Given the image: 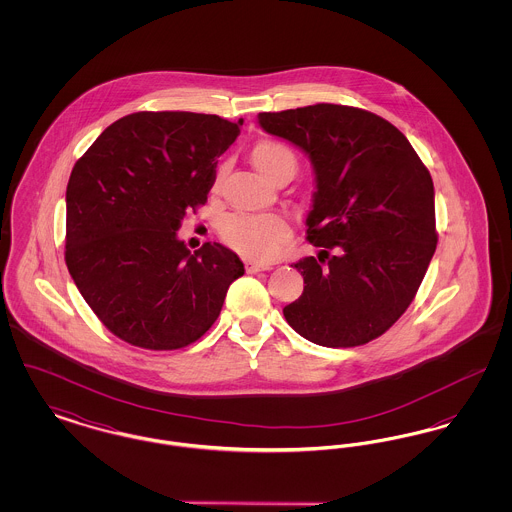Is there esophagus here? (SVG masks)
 <instances>
[{"label":"esophagus","mask_w":512,"mask_h":512,"mask_svg":"<svg viewBox=\"0 0 512 512\" xmlns=\"http://www.w3.org/2000/svg\"><path fill=\"white\" fill-rule=\"evenodd\" d=\"M247 272H263V270H270V265H263V263H245Z\"/></svg>","instance_id":"34e87169"}]
</instances>
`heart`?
<instances>
[{"label": "heart", "instance_id": "obj_1", "mask_svg": "<svg viewBox=\"0 0 512 512\" xmlns=\"http://www.w3.org/2000/svg\"><path fill=\"white\" fill-rule=\"evenodd\" d=\"M255 169L270 182L284 169L295 171L292 149L274 140H261L251 149ZM222 242L245 259L268 263L274 261L290 238L286 220L276 215H228L220 222Z\"/></svg>", "mask_w": 512, "mask_h": 512}]
</instances>
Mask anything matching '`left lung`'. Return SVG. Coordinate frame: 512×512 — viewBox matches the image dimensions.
<instances>
[{
	"label": "left lung",
	"instance_id": "8db88e82",
	"mask_svg": "<svg viewBox=\"0 0 512 512\" xmlns=\"http://www.w3.org/2000/svg\"><path fill=\"white\" fill-rule=\"evenodd\" d=\"M257 119L309 155L317 180L307 240L322 249L293 263L305 288L284 317L324 347L376 340L413 303L436 251L430 172L403 132L365 109L317 103Z\"/></svg>",
	"mask_w": 512,
	"mask_h": 512
}]
</instances>
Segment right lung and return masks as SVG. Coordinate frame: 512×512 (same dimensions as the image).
<instances>
[{
    "instance_id": "obj_1",
    "label": "right lung",
    "mask_w": 512,
    "mask_h": 512,
    "mask_svg": "<svg viewBox=\"0 0 512 512\" xmlns=\"http://www.w3.org/2000/svg\"><path fill=\"white\" fill-rule=\"evenodd\" d=\"M244 121L140 111L107 126L67 186L65 261L103 326L122 341L172 351L219 318L240 257L220 244L190 251L176 230L207 203L217 157Z\"/></svg>"
}]
</instances>
